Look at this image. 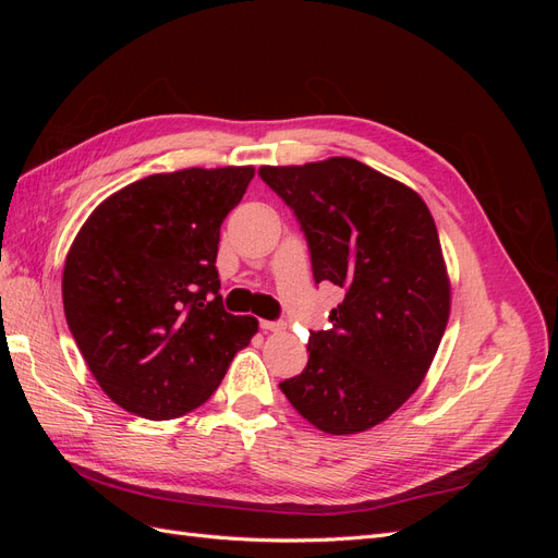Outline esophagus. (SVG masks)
I'll return each instance as SVG.
<instances>
[{"instance_id":"obj_1","label":"esophagus","mask_w":558,"mask_h":558,"mask_svg":"<svg viewBox=\"0 0 558 558\" xmlns=\"http://www.w3.org/2000/svg\"><path fill=\"white\" fill-rule=\"evenodd\" d=\"M260 328L265 332H281L283 330V324H275V320H260Z\"/></svg>"}]
</instances>
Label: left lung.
<instances>
[{
  "label": "left lung",
  "mask_w": 558,
  "mask_h": 558,
  "mask_svg": "<svg viewBox=\"0 0 558 558\" xmlns=\"http://www.w3.org/2000/svg\"><path fill=\"white\" fill-rule=\"evenodd\" d=\"M263 181L307 234L316 283L344 291L312 332L302 375L279 384L330 435L373 428L426 379L451 312L440 238L416 191L353 158L263 165Z\"/></svg>",
  "instance_id": "1"
}]
</instances>
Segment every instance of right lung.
Wrapping results in <instances>:
<instances>
[{
    "mask_svg": "<svg viewBox=\"0 0 558 558\" xmlns=\"http://www.w3.org/2000/svg\"><path fill=\"white\" fill-rule=\"evenodd\" d=\"M256 174L251 165L189 167L116 191L66 251V326L99 388L150 421L199 408L258 318L218 295L221 226Z\"/></svg>",
    "mask_w": 558,
    "mask_h": 558,
    "instance_id": "obj_1",
    "label": "right lung"
}]
</instances>
